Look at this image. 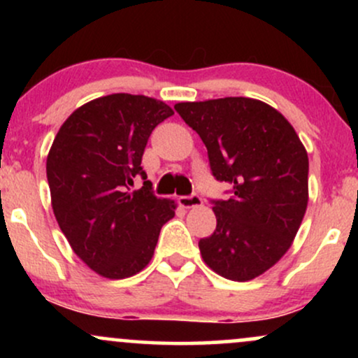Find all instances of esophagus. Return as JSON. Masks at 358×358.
<instances>
[{"instance_id": "obj_1", "label": "esophagus", "mask_w": 358, "mask_h": 358, "mask_svg": "<svg viewBox=\"0 0 358 358\" xmlns=\"http://www.w3.org/2000/svg\"><path fill=\"white\" fill-rule=\"evenodd\" d=\"M178 202L185 208L200 207V205H202V196H200L199 193H192V195H182L178 199Z\"/></svg>"}]
</instances>
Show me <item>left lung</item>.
<instances>
[{"instance_id": "obj_1", "label": "left lung", "mask_w": 358, "mask_h": 358, "mask_svg": "<svg viewBox=\"0 0 358 358\" xmlns=\"http://www.w3.org/2000/svg\"><path fill=\"white\" fill-rule=\"evenodd\" d=\"M176 113L207 148L217 182L231 196L210 200L217 227L200 239L220 276L249 281L285 256L308 205V155L281 113L249 97L180 102Z\"/></svg>"}]
</instances>
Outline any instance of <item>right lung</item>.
I'll return each instance as SVG.
<instances>
[{
	"instance_id": "right-lung-1",
	"label": "right lung",
	"mask_w": 358,
	"mask_h": 358,
	"mask_svg": "<svg viewBox=\"0 0 358 358\" xmlns=\"http://www.w3.org/2000/svg\"><path fill=\"white\" fill-rule=\"evenodd\" d=\"M173 116L165 102L110 94L69 116L47 158L52 207L73 252L109 279L129 278L153 257L175 203L158 199L141 158L151 133ZM138 176L139 191L130 187Z\"/></svg>"
}]
</instances>
